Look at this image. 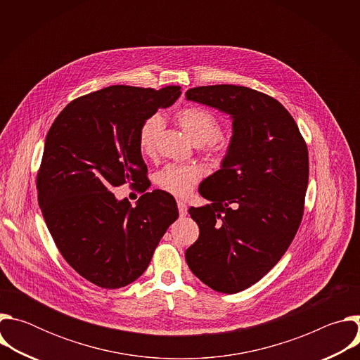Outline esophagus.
<instances>
[{"label":"esophagus","instance_id":"34e87169","mask_svg":"<svg viewBox=\"0 0 360 360\" xmlns=\"http://www.w3.org/2000/svg\"><path fill=\"white\" fill-rule=\"evenodd\" d=\"M178 210H179V217H181V218L186 217V214H188V207H186L185 202H182V200L178 202Z\"/></svg>","mask_w":360,"mask_h":360}]
</instances>
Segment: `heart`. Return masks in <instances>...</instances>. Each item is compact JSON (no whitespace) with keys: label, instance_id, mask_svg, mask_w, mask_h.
Returning a JSON list of instances; mask_svg holds the SVG:
<instances>
[{"label":"heart","instance_id":"b5f03b06","mask_svg":"<svg viewBox=\"0 0 360 360\" xmlns=\"http://www.w3.org/2000/svg\"><path fill=\"white\" fill-rule=\"evenodd\" d=\"M175 120L184 132L196 143H211L212 149H221L224 143L217 138L221 132L218 118L200 107H188L175 114ZM164 120L161 115H150L143 121L138 134V143L143 155L155 152L157 141L162 132ZM200 178V169L195 165H168L157 175V184L165 192L185 198L188 196Z\"/></svg>","mask_w":360,"mask_h":360}]
</instances>
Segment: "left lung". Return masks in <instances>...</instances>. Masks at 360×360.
Masks as SVG:
<instances>
[{
    "mask_svg": "<svg viewBox=\"0 0 360 360\" xmlns=\"http://www.w3.org/2000/svg\"><path fill=\"white\" fill-rule=\"evenodd\" d=\"M185 95L232 120L221 169L199 186L210 203L188 211L199 238L185 259L205 285L236 293L262 279L297 232L309 179L307 146L292 115L266 94L224 84Z\"/></svg>",
    "mask_w": 360,
    "mask_h": 360,
    "instance_id": "obj_1",
    "label": "left lung"
}]
</instances>
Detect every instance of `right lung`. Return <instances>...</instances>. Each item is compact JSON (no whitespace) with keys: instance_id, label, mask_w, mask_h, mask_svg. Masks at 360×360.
Listing matches in <instances>:
<instances>
[{"instance_id":"right-lung-1","label":"right lung","mask_w":360,"mask_h":360,"mask_svg":"<svg viewBox=\"0 0 360 360\" xmlns=\"http://www.w3.org/2000/svg\"><path fill=\"white\" fill-rule=\"evenodd\" d=\"M179 95L176 85L107 86L70 102L46 134L37 176L41 212L64 259L99 288L136 281L179 215L165 191L146 192L135 207L110 192L124 183L148 189L139 128Z\"/></svg>"}]
</instances>
